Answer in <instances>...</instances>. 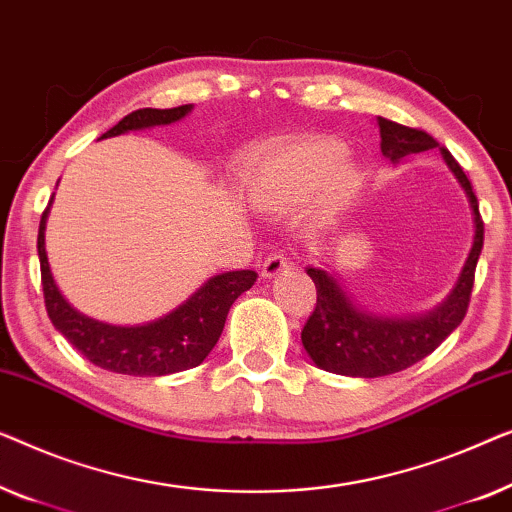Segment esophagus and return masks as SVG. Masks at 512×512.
<instances>
[{"label":"esophagus","mask_w":512,"mask_h":512,"mask_svg":"<svg viewBox=\"0 0 512 512\" xmlns=\"http://www.w3.org/2000/svg\"><path fill=\"white\" fill-rule=\"evenodd\" d=\"M285 266H287V257H285V255H280V253L266 255V259L262 262V276H264V278L278 276V273L283 271Z\"/></svg>","instance_id":"obj_1"}]
</instances>
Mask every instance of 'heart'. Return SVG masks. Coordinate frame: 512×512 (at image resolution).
<instances>
[{"label": "heart", "mask_w": 512, "mask_h": 512, "mask_svg": "<svg viewBox=\"0 0 512 512\" xmlns=\"http://www.w3.org/2000/svg\"><path fill=\"white\" fill-rule=\"evenodd\" d=\"M345 146L325 136L280 141L250 162L246 192L255 206L287 213L325 190L327 213H336L359 190V171L343 162Z\"/></svg>", "instance_id": "1"}]
</instances>
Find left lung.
<instances>
[{"label": "left lung", "instance_id": "left-lung-1", "mask_svg": "<svg viewBox=\"0 0 512 512\" xmlns=\"http://www.w3.org/2000/svg\"><path fill=\"white\" fill-rule=\"evenodd\" d=\"M378 127L380 150L394 164L413 153L438 148L434 136L422 129L399 125L387 118H378ZM441 155L469 197L475 227L471 253L466 257L455 287L434 311L408 315V318H378V315L364 313L362 308L352 304V299L331 273L308 266L306 273L313 278L315 290H318V304L301 331V343L320 369L352 378L390 376V373H399L431 355L452 331L462 325L464 315L469 311L475 264H478L482 239H485V225H482L478 199H475L464 169L450 155V150L441 148Z\"/></svg>", "mask_w": 512, "mask_h": 512}]
</instances>
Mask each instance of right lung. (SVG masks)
<instances>
[{
  "label": "right lung",
  "mask_w": 512,
  "mask_h": 512,
  "mask_svg": "<svg viewBox=\"0 0 512 512\" xmlns=\"http://www.w3.org/2000/svg\"><path fill=\"white\" fill-rule=\"evenodd\" d=\"M190 111L192 104L176 106V109L132 111L109 132L102 134V139L132 132V129L171 125V122L185 118ZM48 211L50 204L41 215L37 239L48 318L55 329L99 369L125 373V376H167V373L199 366L218 343L229 308L257 280V273L250 269L220 273V276L208 278L185 304L160 320L139 327L106 325V322L78 313L55 285L46 255V234H43Z\"/></svg>",
  "instance_id": "obj_1"
}]
</instances>
